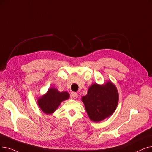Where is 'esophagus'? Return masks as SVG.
I'll return each instance as SVG.
<instances>
[{
    "instance_id": "obj_1",
    "label": "esophagus",
    "mask_w": 152,
    "mask_h": 152,
    "mask_svg": "<svg viewBox=\"0 0 152 152\" xmlns=\"http://www.w3.org/2000/svg\"><path fill=\"white\" fill-rule=\"evenodd\" d=\"M71 96H72V98L75 99H77V98L78 95H77V94L76 93V92H72V93H71Z\"/></svg>"
}]
</instances>
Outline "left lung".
<instances>
[{
    "instance_id": "8db88e82",
    "label": "left lung",
    "mask_w": 152,
    "mask_h": 152,
    "mask_svg": "<svg viewBox=\"0 0 152 152\" xmlns=\"http://www.w3.org/2000/svg\"><path fill=\"white\" fill-rule=\"evenodd\" d=\"M81 100L90 119L98 122L114 113L118 101V93L111 81L103 85L94 83L89 87L87 95L83 96Z\"/></svg>"
}]
</instances>
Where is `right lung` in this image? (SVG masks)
<instances>
[{
  "label": "right lung",
  "instance_id": "add662e5",
  "mask_svg": "<svg viewBox=\"0 0 152 152\" xmlns=\"http://www.w3.org/2000/svg\"><path fill=\"white\" fill-rule=\"evenodd\" d=\"M69 94L68 92H60L57 89L51 88L47 93L38 99L39 108L46 114H51L58 107L62 101L68 99Z\"/></svg>",
  "mask_w": 152,
  "mask_h": 152
}]
</instances>
